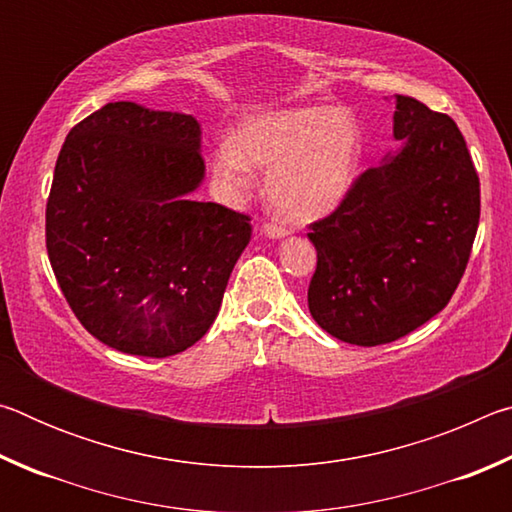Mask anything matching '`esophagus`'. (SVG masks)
Wrapping results in <instances>:
<instances>
[{
	"mask_svg": "<svg viewBox=\"0 0 512 512\" xmlns=\"http://www.w3.org/2000/svg\"><path fill=\"white\" fill-rule=\"evenodd\" d=\"M262 235L268 237V239H282V237L289 235V230L282 228V225H277V223H264L262 225Z\"/></svg>",
	"mask_w": 512,
	"mask_h": 512,
	"instance_id": "34e87169",
	"label": "esophagus"
}]
</instances>
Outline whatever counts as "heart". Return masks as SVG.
Returning a JSON list of instances; mask_svg holds the SVG:
<instances>
[{"label": "heart", "instance_id": "1", "mask_svg": "<svg viewBox=\"0 0 512 512\" xmlns=\"http://www.w3.org/2000/svg\"><path fill=\"white\" fill-rule=\"evenodd\" d=\"M363 131L343 106L268 110L246 119L237 140L214 151V173L230 189H248L268 171V201L289 221H316L339 207L357 183Z\"/></svg>", "mask_w": 512, "mask_h": 512}]
</instances>
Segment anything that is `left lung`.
Returning <instances> with one entry per match:
<instances>
[{"label":"left lung","instance_id":"8db88e82","mask_svg":"<svg viewBox=\"0 0 512 512\" xmlns=\"http://www.w3.org/2000/svg\"><path fill=\"white\" fill-rule=\"evenodd\" d=\"M397 153L363 171L336 210L309 225L318 264L309 311L334 339L391 343L445 309L479 228V176L452 117L395 97Z\"/></svg>","mask_w":512,"mask_h":512}]
</instances>
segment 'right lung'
<instances>
[{
	"mask_svg": "<svg viewBox=\"0 0 512 512\" xmlns=\"http://www.w3.org/2000/svg\"><path fill=\"white\" fill-rule=\"evenodd\" d=\"M205 178L201 124L106 103L69 131L47 201L51 268L88 332L137 357L203 339L250 241V219L192 201Z\"/></svg>",
	"mask_w": 512,
	"mask_h": 512,
	"instance_id": "right-lung-1",
	"label": "right lung"
}]
</instances>
